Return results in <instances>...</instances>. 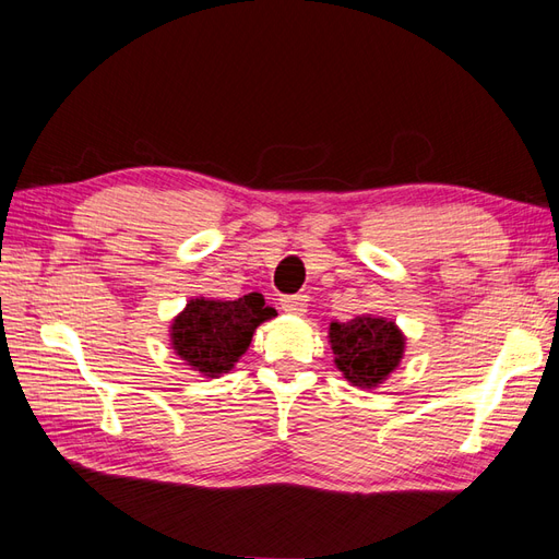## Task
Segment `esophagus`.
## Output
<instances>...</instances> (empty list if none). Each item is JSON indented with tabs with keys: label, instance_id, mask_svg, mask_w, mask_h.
I'll use <instances>...</instances> for the list:
<instances>
[{
	"label": "esophagus",
	"instance_id": "obj_1",
	"mask_svg": "<svg viewBox=\"0 0 559 559\" xmlns=\"http://www.w3.org/2000/svg\"><path fill=\"white\" fill-rule=\"evenodd\" d=\"M280 308L286 314H302L308 310V298L306 296H284V298H280Z\"/></svg>",
	"mask_w": 559,
	"mask_h": 559
}]
</instances>
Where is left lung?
<instances>
[{
	"instance_id": "1",
	"label": "left lung",
	"mask_w": 559,
	"mask_h": 559,
	"mask_svg": "<svg viewBox=\"0 0 559 559\" xmlns=\"http://www.w3.org/2000/svg\"><path fill=\"white\" fill-rule=\"evenodd\" d=\"M329 343L343 378L359 389H376L399 368L405 335L396 321L361 314L349 321H331Z\"/></svg>"
}]
</instances>
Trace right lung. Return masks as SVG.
<instances>
[{
	"mask_svg": "<svg viewBox=\"0 0 559 559\" xmlns=\"http://www.w3.org/2000/svg\"><path fill=\"white\" fill-rule=\"evenodd\" d=\"M275 314L261 294L238 300L191 298L173 319L170 347L191 370L222 378L249 349L253 331Z\"/></svg>",
	"mask_w": 559,
	"mask_h": 559,
	"instance_id": "1",
	"label": "right lung"
}]
</instances>
